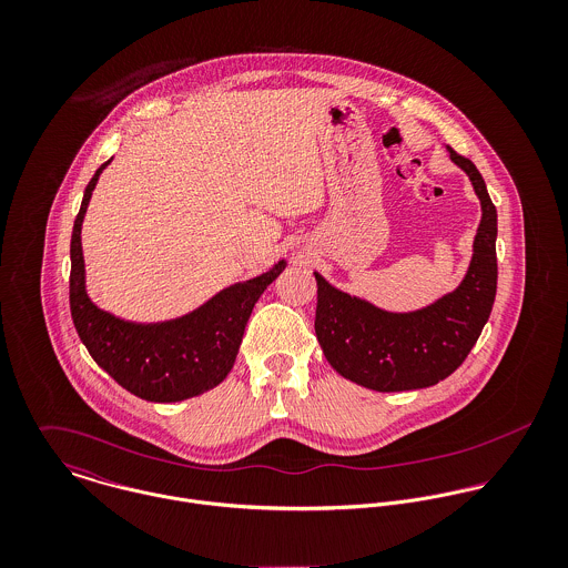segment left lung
<instances>
[{
	"label": "left lung",
	"mask_w": 568,
	"mask_h": 568,
	"mask_svg": "<svg viewBox=\"0 0 568 568\" xmlns=\"http://www.w3.org/2000/svg\"><path fill=\"white\" fill-rule=\"evenodd\" d=\"M481 203L468 271L457 288L428 306L394 313L317 280L315 332L327 363L374 392H408L448 378L475 347L496 297V207L477 165L446 146Z\"/></svg>",
	"instance_id": "left-lung-1"
}]
</instances>
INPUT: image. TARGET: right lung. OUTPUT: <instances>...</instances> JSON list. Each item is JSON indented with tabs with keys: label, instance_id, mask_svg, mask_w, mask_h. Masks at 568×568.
I'll return each mask as SVG.
<instances>
[{
	"label": "right lung",
	"instance_id": "1",
	"mask_svg": "<svg viewBox=\"0 0 568 568\" xmlns=\"http://www.w3.org/2000/svg\"><path fill=\"white\" fill-rule=\"evenodd\" d=\"M111 160L91 176L74 221L70 244L72 320L91 358L120 387L149 403H181L227 378L251 311L266 286L286 268V260L251 280L225 286L199 308L174 320L131 322L100 308L87 293L81 232L91 192Z\"/></svg>",
	"mask_w": 568,
	"mask_h": 568
}]
</instances>
